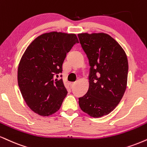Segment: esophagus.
<instances>
[{
    "label": "esophagus",
    "mask_w": 147,
    "mask_h": 147,
    "mask_svg": "<svg viewBox=\"0 0 147 147\" xmlns=\"http://www.w3.org/2000/svg\"><path fill=\"white\" fill-rule=\"evenodd\" d=\"M76 84V82H71L70 83V86H71V87H73L74 86H75Z\"/></svg>",
    "instance_id": "34e87169"
}]
</instances>
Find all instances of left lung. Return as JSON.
<instances>
[{
	"label": "left lung",
	"mask_w": 147,
	"mask_h": 147,
	"mask_svg": "<svg viewBox=\"0 0 147 147\" xmlns=\"http://www.w3.org/2000/svg\"><path fill=\"white\" fill-rule=\"evenodd\" d=\"M79 42L90 66L89 89L79 98L83 112L94 118L110 113L126 90L128 61L124 50L106 33H80Z\"/></svg>",
	"instance_id": "obj_1"
}]
</instances>
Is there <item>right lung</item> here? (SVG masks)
I'll return each instance as SVG.
<instances>
[{
    "label": "right lung",
    "mask_w": 147,
    "mask_h": 147,
    "mask_svg": "<svg viewBox=\"0 0 147 147\" xmlns=\"http://www.w3.org/2000/svg\"><path fill=\"white\" fill-rule=\"evenodd\" d=\"M76 43L75 34L53 31L38 36L26 49L18 69V83L26 103L36 114L48 116L59 109L68 91L62 79L57 78Z\"/></svg>",
    "instance_id": "obj_1"
}]
</instances>
